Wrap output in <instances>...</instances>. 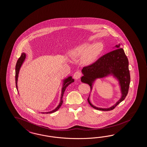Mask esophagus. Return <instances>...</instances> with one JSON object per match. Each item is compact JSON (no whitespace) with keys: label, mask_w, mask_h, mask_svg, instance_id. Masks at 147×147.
<instances>
[{"label":"esophagus","mask_w":147,"mask_h":147,"mask_svg":"<svg viewBox=\"0 0 147 147\" xmlns=\"http://www.w3.org/2000/svg\"><path fill=\"white\" fill-rule=\"evenodd\" d=\"M81 76V73L80 72L78 71V72H75V73L73 75V78L75 79V80H79L80 77Z\"/></svg>","instance_id":"esophagus-1"}]
</instances>
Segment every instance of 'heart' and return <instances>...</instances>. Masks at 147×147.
<instances>
[{
	"label": "heart",
	"instance_id": "obj_1",
	"mask_svg": "<svg viewBox=\"0 0 147 147\" xmlns=\"http://www.w3.org/2000/svg\"><path fill=\"white\" fill-rule=\"evenodd\" d=\"M104 44L98 42L94 44L83 43L74 48L71 54L75 57L83 56V60L87 64L90 63L97 58L104 50Z\"/></svg>",
	"mask_w": 147,
	"mask_h": 147
}]
</instances>
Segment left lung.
Wrapping results in <instances>:
<instances>
[{"instance_id":"1","label":"left lung","mask_w":147,"mask_h":147,"mask_svg":"<svg viewBox=\"0 0 147 147\" xmlns=\"http://www.w3.org/2000/svg\"><path fill=\"white\" fill-rule=\"evenodd\" d=\"M121 44L116 45L118 48L104 55L92 64L84 67L82 69L83 76L81 78L83 83L88 84L91 90L92 89L93 83L98 79H102L112 75L118 81L121 88V97L114 105L107 108L97 107L91 103L89 97L88 101L90 105L97 110L109 111L125 99L130 83V74L129 69V61L123 48H120Z\"/></svg>"}]
</instances>
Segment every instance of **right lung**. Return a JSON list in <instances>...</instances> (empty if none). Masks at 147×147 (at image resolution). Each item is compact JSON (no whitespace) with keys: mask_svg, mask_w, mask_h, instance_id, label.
<instances>
[{"mask_svg":"<svg viewBox=\"0 0 147 147\" xmlns=\"http://www.w3.org/2000/svg\"><path fill=\"white\" fill-rule=\"evenodd\" d=\"M25 58H26V54L24 53H22L21 57L18 58V61L16 63V66H15V83H16V87L17 90L18 91V74L20 70V68L21 67L22 65L23 64L24 61H25ZM63 86L61 88V100H60V102L59 105H58L57 107L55 109L51 111H48V112H41V113L42 114H49V113H53L54 112H55L58 110V109L61 107V105L63 102V97L64 96V93L66 89V88L69 86L71 83L74 82V80L72 79V76H68V78H65L63 80Z\"/></svg>","mask_w":147,"mask_h":147,"instance_id":"1","label":"right lung"}]
</instances>
